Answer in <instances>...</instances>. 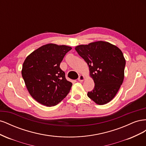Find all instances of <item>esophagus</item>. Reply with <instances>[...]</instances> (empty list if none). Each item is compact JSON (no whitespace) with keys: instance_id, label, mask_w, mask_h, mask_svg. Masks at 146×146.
<instances>
[{"instance_id":"1","label":"esophagus","mask_w":146,"mask_h":146,"mask_svg":"<svg viewBox=\"0 0 146 146\" xmlns=\"http://www.w3.org/2000/svg\"><path fill=\"white\" fill-rule=\"evenodd\" d=\"M84 80H85V77H84V76H83V75H80V76L78 77V80L79 82H83L84 81Z\"/></svg>"}]
</instances>
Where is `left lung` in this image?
<instances>
[{
  "mask_svg": "<svg viewBox=\"0 0 146 146\" xmlns=\"http://www.w3.org/2000/svg\"><path fill=\"white\" fill-rule=\"evenodd\" d=\"M75 49L89 66L95 83L88 96L98 105L108 103L116 95L124 78L125 60L122 51L102 41L79 45Z\"/></svg>",
  "mask_w": 146,
  "mask_h": 146,
  "instance_id": "left-lung-1",
  "label": "left lung"
}]
</instances>
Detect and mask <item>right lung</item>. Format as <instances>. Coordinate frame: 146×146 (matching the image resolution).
I'll list each match as a JSON object with an SVG mask.
<instances>
[{"mask_svg": "<svg viewBox=\"0 0 146 146\" xmlns=\"http://www.w3.org/2000/svg\"><path fill=\"white\" fill-rule=\"evenodd\" d=\"M72 47L47 44L27 56L22 76L31 96L38 103L52 107L64 99L72 83L66 80L60 68L64 55Z\"/></svg>", "mask_w": 146, "mask_h": 146, "instance_id": "add662e5", "label": "right lung"}]
</instances>
